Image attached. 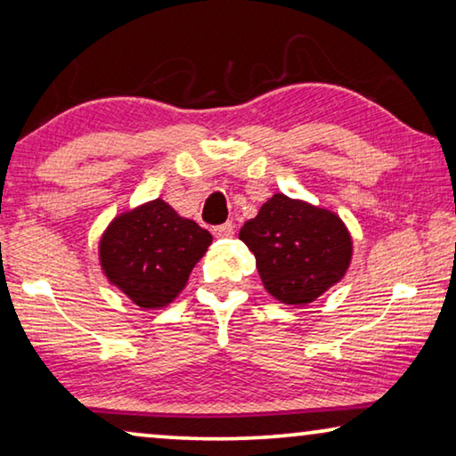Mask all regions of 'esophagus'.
<instances>
[{"label":"esophagus","instance_id":"obj_1","mask_svg":"<svg viewBox=\"0 0 456 456\" xmlns=\"http://www.w3.org/2000/svg\"><path fill=\"white\" fill-rule=\"evenodd\" d=\"M213 235L215 237H231L233 235V223H223V225L213 227Z\"/></svg>","mask_w":456,"mask_h":456}]
</instances>
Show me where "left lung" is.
Listing matches in <instances>:
<instances>
[{
	"instance_id": "left-lung-1",
	"label": "left lung",
	"mask_w": 456,
	"mask_h": 456,
	"mask_svg": "<svg viewBox=\"0 0 456 456\" xmlns=\"http://www.w3.org/2000/svg\"><path fill=\"white\" fill-rule=\"evenodd\" d=\"M264 289L284 305H309L334 287L352 260V237L328 208L274 194L240 231Z\"/></svg>"
}]
</instances>
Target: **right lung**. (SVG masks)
Returning a JSON list of instances; mask_svg holds the SVG:
<instances>
[{"instance_id":"1","label":"right lung","mask_w":456,"mask_h":456,"mask_svg":"<svg viewBox=\"0 0 456 456\" xmlns=\"http://www.w3.org/2000/svg\"><path fill=\"white\" fill-rule=\"evenodd\" d=\"M213 235L155 199L118 215L100 240L108 281L141 309L166 307L186 287Z\"/></svg>"}]
</instances>
